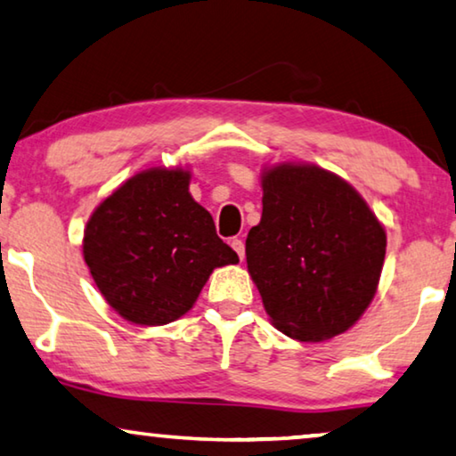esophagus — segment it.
Here are the masks:
<instances>
[{
  "label": "esophagus",
  "instance_id": "esophagus-1",
  "mask_svg": "<svg viewBox=\"0 0 456 456\" xmlns=\"http://www.w3.org/2000/svg\"><path fill=\"white\" fill-rule=\"evenodd\" d=\"M231 248L235 249V254L240 256V260H243V256H246V246H243L241 240H233L231 241Z\"/></svg>",
  "mask_w": 456,
  "mask_h": 456
}]
</instances>
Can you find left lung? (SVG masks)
I'll use <instances>...</instances> for the list:
<instances>
[{
  "label": "left lung",
  "mask_w": 456,
  "mask_h": 456,
  "mask_svg": "<svg viewBox=\"0 0 456 456\" xmlns=\"http://www.w3.org/2000/svg\"><path fill=\"white\" fill-rule=\"evenodd\" d=\"M262 190L246 257L272 323L298 342L344 334L377 293L383 225L348 182L309 163L264 169Z\"/></svg>",
  "instance_id": "8db88e82"
}]
</instances>
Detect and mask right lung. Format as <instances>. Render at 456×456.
I'll list each match as a JSON object with an SVG mask.
<instances>
[{"label":"right lung","mask_w":456,"mask_h":456,"mask_svg":"<svg viewBox=\"0 0 456 456\" xmlns=\"http://www.w3.org/2000/svg\"><path fill=\"white\" fill-rule=\"evenodd\" d=\"M186 169H145L94 210L84 257L108 305L126 322L163 325L188 314L215 268L240 257L188 192Z\"/></svg>","instance_id":"1"}]
</instances>
